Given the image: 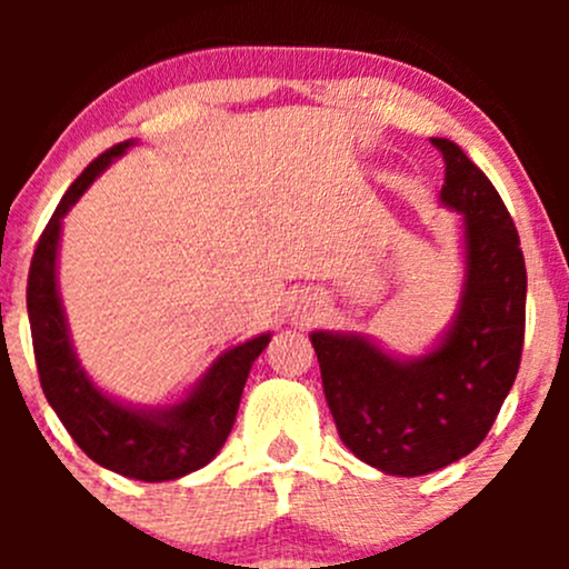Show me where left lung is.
Masks as SVG:
<instances>
[{"mask_svg":"<svg viewBox=\"0 0 569 569\" xmlns=\"http://www.w3.org/2000/svg\"><path fill=\"white\" fill-rule=\"evenodd\" d=\"M430 141L447 171L439 200L462 213L466 240L452 326L420 358H396L361 335H310L339 439L390 476H426L471 455L511 390L525 345L527 270L511 213L455 141Z\"/></svg>","mask_w":569,"mask_h":569,"instance_id":"left-lung-1","label":"left lung"}]
</instances>
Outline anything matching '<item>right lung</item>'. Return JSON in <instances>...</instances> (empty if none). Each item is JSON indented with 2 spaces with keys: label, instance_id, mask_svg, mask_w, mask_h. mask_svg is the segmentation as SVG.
Returning <instances> with one entry per match:
<instances>
[{
  "label": "right lung",
  "instance_id": "add662e5",
  "mask_svg": "<svg viewBox=\"0 0 569 569\" xmlns=\"http://www.w3.org/2000/svg\"><path fill=\"white\" fill-rule=\"evenodd\" d=\"M130 143L133 141L117 143L90 162L58 202L31 259L26 307H29L31 339H34L37 371L44 398L77 447L98 466L128 479L171 481L208 466L224 447L234 426L248 371L259 352L267 348L270 335H259L221 352L184 401L168 409L128 407L90 382L77 361L67 316L58 297V240L69 208Z\"/></svg>",
  "mask_w": 569,
  "mask_h": 569
}]
</instances>
